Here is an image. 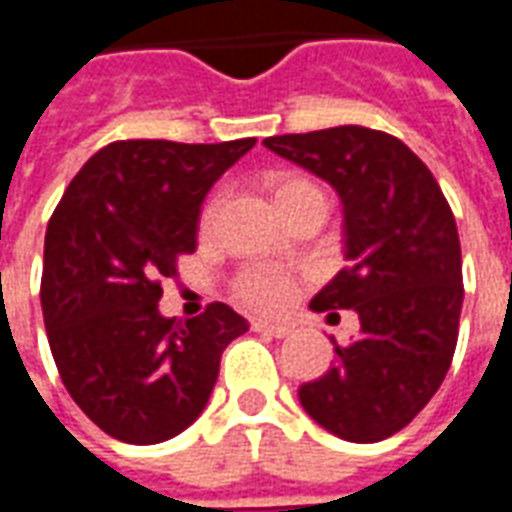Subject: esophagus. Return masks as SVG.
<instances>
[{
	"instance_id": "1",
	"label": "esophagus",
	"mask_w": 512,
	"mask_h": 512,
	"mask_svg": "<svg viewBox=\"0 0 512 512\" xmlns=\"http://www.w3.org/2000/svg\"><path fill=\"white\" fill-rule=\"evenodd\" d=\"M252 329L260 334H271V337H288L290 326L285 323H271V321H255L252 323Z\"/></svg>"
}]
</instances>
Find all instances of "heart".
<instances>
[{
    "label": "heart",
    "instance_id": "heart-1",
    "mask_svg": "<svg viewBox=\"0 0 512 512\" xmlns=\"http://www.w3.org/2000/svg\"><path fill=\"white\" fill-rule=\"evenodd\" d=\"M304 194H321V191H318V186H312L310 180L282 178L277 183V189H274V200L279 205V202L296 200V197H304ZM216 211H219V197L205 205L202 227H211L213 219H216ZM235 293L252 310L274 312L282 310L293 299V282L285 274L274 271V268L252 266L241 271V277L235 279Z\"/></svg>",
    "mask_w": 512,
    "mask_h": 512
}]
</instances>
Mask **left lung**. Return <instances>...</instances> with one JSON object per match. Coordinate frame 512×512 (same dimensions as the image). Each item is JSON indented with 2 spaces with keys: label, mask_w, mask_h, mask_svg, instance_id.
<instances>
[{
  "label": "left lung",
  "mask_w": 512,
  "mask_h": 512,
  "mask_svg": "<svg viewBox=\"0 0 512 512\" xmlns=\"http://www.w3.org/2000/svg\"><path fill=\"white\" fill-rule=\"evenodd\" d=\"M263 145L326 180L343 205L348 266L310 307L354 310L359 337L334 345L337 365L301 386V406L345 441L386 439L428 406L455 354L463 304L455 216L430 169L384 131L337 126Z\"/></svg>",
  "instance_id": "obj_1"
}]
</instances>
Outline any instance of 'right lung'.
I'll return each instance as SVG.
<instances>
[{
    "label": "right lung",
    "mask_w": 512,
    "mask_h": 512,
    "mask_svg": "<svg viewBox=\"0 0 512 512\" xmlns=\"http://www.w3.org/2000/svg\"><path fill=\"white\" fill-rule=\"evenodd\" d=\"M252 147L112 142L51 216L40 282L51 356L76 406L126 444L189 428L208 406L222 351L249 329L219 301L197 318L161 315L158 282L197 249L202 202Z\"/></svg>",
    "instance_id": "add662e5"
}]
</instances>
